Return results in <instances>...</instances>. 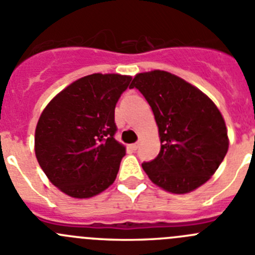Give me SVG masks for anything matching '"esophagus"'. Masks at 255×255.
Wrapping results in <instances>:
<instances>
[{"label":"esophagus","instance_id":"esophagus-1","mask_svg":"<svg viewBox=\"0 0 255 255\" xmlns=\"http://www.w3.org/2000/svg\"><path fill=\"white\" fill-rule=\"evenodd\" d=\"M138 146H139L138 142H135V143L130 144V147H132V149H134V151H135V149H137V148H138Z\"/></svg>","mask_w":255,"mask_h":255}]
</instances>
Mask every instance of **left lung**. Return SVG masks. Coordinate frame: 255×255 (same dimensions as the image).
Here are the masks:
<instances>
[{"mask_svg":"<svg viewBox=\"0 0 255 255\" xmlns=\"http://www.w3.org/2000/svg\"><path fill=\"white\" fill-rule=\"evenodd\" d=\"M129 88L147 99L158 127L161 149L142 163L154 185L171 194H189L210 180L229 148L225 121L199 88L163 70L135 74Z\"/></svg>","mask_w":255,"mask_h":255,"instance_id":"left-lung-1","label":"left lung"}]
</instances>
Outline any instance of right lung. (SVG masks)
Returning <instances> with one entry per match:
<instances>
[{"label": "right lung", "mask_w": 255, "mask_h": 255, "mask_svg": "<svg viewBox=\"0 0 255 255\" xmlns=\"http://www.w3.org/2000/svg\"><path fill=\"white\" fill-rule=\"evenodd\" d=\"M132 77L95 73L69 84L42 111L35 154L49 181L75 199L114 182L126 147L114 138V109Z\"/></svg>", "instance_id": "obj_1"}]
</instances>
